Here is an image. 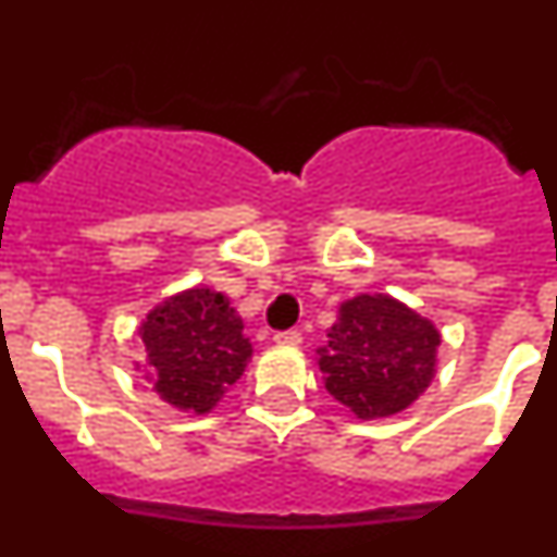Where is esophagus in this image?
Masks as SVG:
<instances>
[{"label":"esophagus","instance_id":"34e87169","mask_svg":"<svg viewBox=\"0 0 557 557\" xmlns=\"http://www.w3.org/2000/svg\"><path fill=\"white\" fill-rule=\"evenodd\" d=\"M273 339H275V346H301L304 334L289 329V332H278Z\"/></svg>","mask_w":557,"mask_h":557}]
</instances>
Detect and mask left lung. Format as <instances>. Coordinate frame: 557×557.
Instances as JSON below:
<instances>
[{
  "label": "left lung",
  "instance_id": "1",
  "mask_svg": "<svg viewBox=\"0 0 557 557\" xmlns=\"http://www.w3.org/2000/svg\"><path fill=\"white\" fill-rule=\"evenodd\" d=\"M326 337L318 348L323 385L362 421L407 410L435 379L441 332L385 293L339 304Z\"/></svg>",
  "mask_w": 557,
  "mask_h": 557
}]
</instances>
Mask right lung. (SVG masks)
I'll return each mask as SVG.
<instances>
[{
	"mask_svg": "<svg viewBox=\"0 0 557 557\" xmlns=\"http://www.w3.org/2000/svg\"><path fill=\"white\" fill-rule=\"evenodd\" d=\"M243 329V318L223 293L191 287L170 295L139 326L145 379L175 410L206 416L243 376L253 354Z\"/></svg>",
	"mask_w": 557,
	"mask_h": 557,
	"instance_id": "1",
	"label": "right lung"
}]
</instances>
